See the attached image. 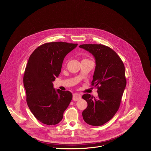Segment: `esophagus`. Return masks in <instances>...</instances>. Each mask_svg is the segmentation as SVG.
<instances>
[{
  "instance_id": "1",
  "label": "esophagus",
  "mask_w": 151,
  "mask_h": 151,
  "mask_svg": "<svg viewBox=\"0 0 151 151\" xmlns=\"http://www.w3.org/2000/svg\"><path fill=\"white\" fill-rule=\"evenodd\" d=\"M81 96L80 93H75L73 94V100L74 101H77L80 99H81Z\"/></svg>"
}]
</instances>
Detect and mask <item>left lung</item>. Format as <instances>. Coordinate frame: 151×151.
<instances>
[{"mask_svg":"<svg viewBox=\"0 0 151 151\" xmlns=\"http://www.w3.org/2000/svg\"><path fill=\"white\" fill-rule=\"evenodd\" d=\"M91 53L96 66L91 83L98 88L97 98L90 94L82 98L88 104L83 111L87 124L100 126L109 122L120 107L126 86L125 67L119 56L110 47L101 44H84L79 46Z\"/></svg>","mask_w":151,"mask_h":151,"instance_id":"obj_1","label":"left lung"}]
</instances>
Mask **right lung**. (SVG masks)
<instances>
[{
	"label": "right lung",
	"instance_id": "1",
	"mask_svg": "<svg viewBox=\"0 0 151 151\" xmlns=\"http://www.w3.org/2000/svg\"><path fill=\"white\" fill-rule=\"evenodd\" d=\"M77 45L64 42L44 43L29 58L23 77L26 101L32 113L43 124H58L72 99L70 91L56 90L52 82L60 73L65 56Z\"/></svg>",
	"mask_w": 151,
	"mask_h": 151
}]
</instances>
